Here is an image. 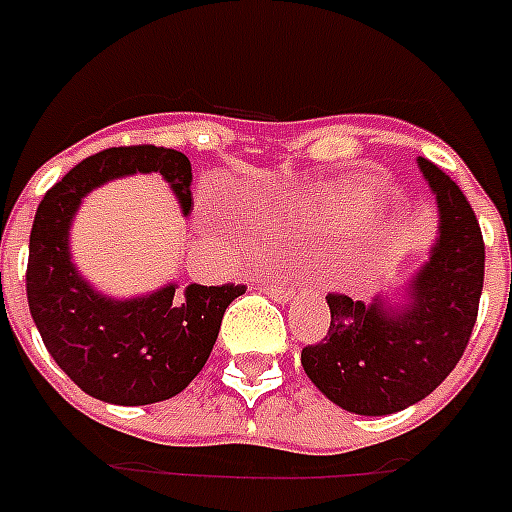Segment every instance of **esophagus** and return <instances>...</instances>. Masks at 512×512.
<instances>
[{"label":"esophagus","mask_w":512,"mask_h":512,"mask_svg":"<svg viewBox=\"0 0 512 512\" xmlns=\"http://www.w3.org/2000/svg\"><path fill=\"white\" fill-rule=\"evenodd\" d=\"M267 293L272 298H275V301H290V298L296 296V290H293V288H282V285H269Z\"/></svg>","instance_id":"esophagus-1"}]
</instances>
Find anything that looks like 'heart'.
<instances>
[{
  "label": "heart",
  "instance_id": "1",
  "mask_svg": "<svg viewBox=\"0 0 512 512\" xmlns=\"http://www.w3.org/2000/svg\"><path fill=\"white\" fill-rule=\"evenodd\" d=\"M375 203L378 200H375L372 190H343L304 211L301 219L314 224V227H346L357 219H365L375 208Z\"/></svg>",
  "mask_w": 512,
  "mask_h": 512
}]
</instances>
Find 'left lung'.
Wrapping results in <instances>:
<instances>
[{"mask_svg":"<svg viewBox=\"0 0 512 512\" xmlns=\"http://www.w3.org/2000/svg\"><path fill=\"white\" fill-rule=\"evenodd\" d=\"M436 195L439 232L428 261L404 282L399 298L370 304L330 293V330L301 351L314 386L354 415H394L441 386L463 357L484 288V237L460 187L418 158Z\"/></svg>","mask_w":512,"mask_h":512,"instance_id":"8db88e82","label":"left lung"}]
</instances>
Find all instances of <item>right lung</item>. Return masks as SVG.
<instances>
[{
  "mask_svg": "<svg viewBox=\"0 0 512 512\" xmlns=\"http://www.w3.org/2000/svg\"><path fill=\"white\" fill-rule=\"evenodd\" d=\"M161 174L182 214L192 206V166L179 150L110 147L71 169L36 208L28 243L26 293L42 341L57 367L108 404H155L177 396L203 370L227 306L243 285L177 282L134 298L105 296L71 256V224L84 195L110 179Z\"/></svg>",
  "mask_w": 512,
  "mask_h": 512,
  "instance_id": "1",
  "label": "right lung"
}]
</instances>
